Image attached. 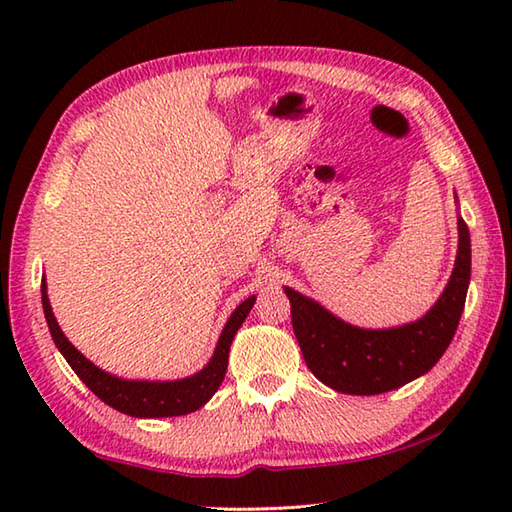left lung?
Listing matches in <instances>:
<instances>
[{"instance_id":"1","label":"left lung","mask_w":512,"mask_h":512,"mask_svg":"<svg viewBox=\"0 0 512 512\" xmlns=\"http://www.w3.org/2000/svg\"><path fill=\"white\" fill-rule=\"evenodd\" d=\"M455 202L458 195H455ZM471 281V235L458 215V255L438 301L420 319L396 328H358L301 292L284 286L303 361L323 385L374 396L424 376L447 352Z\"/></svg>"}]
</instances>
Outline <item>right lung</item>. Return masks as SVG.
<instances>
[{"label": "right lung", "mask_w": 512, "mask_h": 512, "mask_svg": "<svg viewBox=\"0 0 512 512\" xmlns=\"http://www.w3.org/2000/svg\"><path fill=\"white\" fill-rule=\"evenodd\" d=\"M255 295L244 299L226 319L220 339H217L215 352L200 372L176 380H138V378H121L116 374L105 372L99 365H94L90 358H85L76 347L68 341V336L59 328L57 317H54L46 275L41 279V306L46 314L48 328L52 334L54 345L59 347L65 361L74 369L85 385H88L105 405L114 407L116 411L127 413L134 418H171V416H187L191 411H198L213 394L220 389L226 367L228 352L235 339L237 330L242 328L244 319L248 317L250 308L255 306Z\"/></svg>", "instance_id": "add662e5"}]
</instances>
